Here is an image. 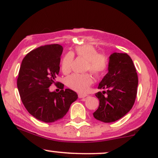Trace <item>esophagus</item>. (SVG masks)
Segmentation results:
<instances>
[{"instance_id": "34e87169", "label": "esophagus", "mask_w": 158, "mask_h": 158, "mask_svg": "<svg viewBox=\"0 0 158 158\" xmlns=\"http://www.w3.org/2000/svg\"><path fill=\"white\" fill-rule=\"evenodd\" d=\"M78 97H79V98H84V97H86V95H85V94H79V95H78Z\"/></svg>"}]
</instances>
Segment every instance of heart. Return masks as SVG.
<instances>
[{
    "label": "heart",
    "mask_w": 158,
    "mask_h": 158,
    "mask_svg": "<svg viewBox=\"0 0 158 158\" xmlns=\"http://www.w3.org/2000/svg\"><path fill=\"white\" fill-rule=\"evenodd\" d=\"M74 53L79 57L86 59L85 70L90 71L94 75L100 77L106 73L109 64L108 58L106 54L101 53L94 46L89 44L76 47ZM73 61V55L68 52L61 61V68L64 73L70 71ZM67 85L69 88L79 94H86L93 83V78L90 73H74L68 77Z\"/></svg>",
    "instance_id": "heart-1"
}]
</instances>
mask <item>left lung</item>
Here are the masks:
<instances>
[{"label": "left lung", "mask_w": 158, "mask_h": 158, "mask_svg": "<svg viewBox=\"0 0 158 158\" xmlns=\"http://www.w3.org/2000/svg\"><path fill=\"white\" fill-rule=\"evenodd\" d=\"M137 85L138 77L131 57L127 53H112L108 73L98 87L105 90L96 94L99 106L93 114L94 118L112 123L124 117L135 104Z\"/></svg>", "instance_id": "8db88e82"}]
</instances>
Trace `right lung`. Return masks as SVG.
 I'll return each instance as SVG.
<instances>
[{"label": "right lung", "mask_w": 158, "mask_h": 158, "mask_svg": "<svg viewBox=\"0 0 158 158\" xmlns=\"http://www.w3.org/2000/svg\"><path fill=\"white\" fill-rule=\"evenodd\" d=\"M63 48L53 44L41 46L27 53L20 68L17 86L23 106L35 118L52 123L64 117L70 105L78 98L77 94L65 89L50 92L49 87L55 83L60 70Z\"/></svg>", "instance_id": "1"}]
</instances>
